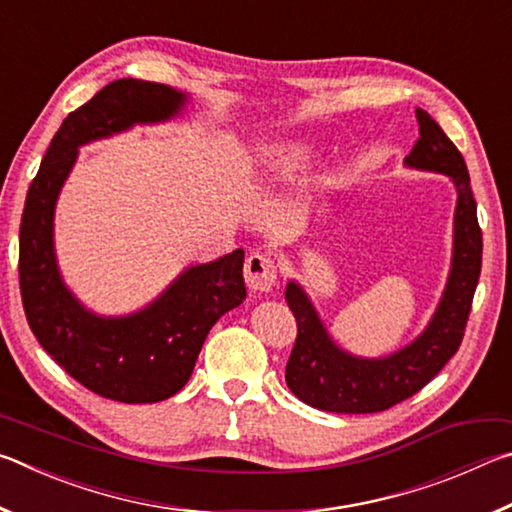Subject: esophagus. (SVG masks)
<instances>
[{
  "label": "esophagus",
  "instance_id": "1",
  "mask_svg": "<svg viewBox=\"0 0 512 512\" xmlns=\"http://www.w3.org/2000/svg\"><path fill=\"white\" fill-rule=\"evenodd\" d=\"M244 277L253 291H273L277 282L275 259L264 253H253L244 264Z\"/></svg>",
  "mask_w": 512,
  "mask_h": 512
}]
</instances>
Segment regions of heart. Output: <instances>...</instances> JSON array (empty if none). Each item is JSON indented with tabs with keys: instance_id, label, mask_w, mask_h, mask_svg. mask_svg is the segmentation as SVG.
Masks as SVG:
<instances>
[{
	"instance_id": "heart-1",
	"label": "heart",
	"mask_w": 512,
	"mask_h": 512,
	"mask_svg": "<svg viewBox=\"0 0 512 512\" xmlns=\"http://www.w3.org/2000/svg\"><path fill=\"white\" fill-rule=\"evenodd\" d=\"M287 162H289V164H291V162H293V160H287Z\"/></svg>"
}]
</instances>
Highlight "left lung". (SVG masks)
I'll return each instance as SVG.
<instances>
[{
	"label": "left lung",
	"instance_id": "left-lung-1",
	"mask_svg": "<svg viewBox=\"0 0 512 512\" xmlns=\"http://www.w3.org/2000/svg\"><path fill=\"white\" fill-rule=\"evenodd\" d=\"M420 137L406 162L411 167L447 173L458 203L454 216V259L445 296L436 316L404 350L386 359H354L329 341L314 307L298 284L289 282L287 302L298 323V336L287 361V386L309 406L332 413H377L409 400L445 368L461 348L481 275L483 237L476 219L470 173L456 144L427 110H415Z\"/></svg>",
	"mask_w": 512,
	"mask_h": 512
}]
</instances>
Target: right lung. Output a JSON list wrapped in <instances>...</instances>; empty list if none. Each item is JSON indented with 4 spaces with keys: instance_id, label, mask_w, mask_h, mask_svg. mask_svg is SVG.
Listing matches in <instances>:
<instances>
[{
    "instance_id": "add662e5",
    "label": "right lung",
    "mask_w": 512,
    "mask_h": 512,
    "mask_svg": "<svg viewBox=\"0 0 512 512\" xmlns=\"http://www.w3.org/2000/svg\"><path fill=\"white\" fill-rule=\"evenodd\" d=\"M185 97L169 85L117 79L69 112L29 187L20 223V293L31 332L45 352L88 391L124 404L162 402L192 377L205 336L241 305L244 250L180 275L151 307L128 318L85 311L60 282L54 205L81 144L137 121L176 115Z\"/></svg>"
}]
</instances>
